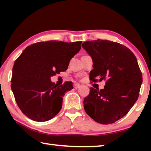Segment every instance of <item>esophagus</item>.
Masks as SVG:
<instances>
[{
  "label": "esophagus",
  "instance_id": "obj_1",
  "mask_svg": "<svg viewBox=\"0 0 151 151\" xmlns=\"http://www.w3.org/2000/svg\"><path fill=\"white\" fill-rule=\"evenodd\" d=\"M80 87H81V85H79V84H77V83L75 84V88L77 89V88H79Z\"/></svg>",
  "mask_w": 151,
  "mask_h": 151
}]
</instances>
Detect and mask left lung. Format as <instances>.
<instances>
[{
  "label": "left lung",
  "mask_w": 151,
  "mask_h": 151,
  "mask_svg": "<svg viewBox=\"0 0 151 151\" xmlns=\"http://www.w3.org/2000/svg\"><path fill=\"white\" fill-rule=\"evenodd\" d=\"M82 47L93 60L91 81H106L103 89L90 88L84 109L99 123H114L126 115L139 96L142 76L137 58L127 47L107 40L86 41Z\"/></svg>",
  "instance_id": "1"
}]
</instances>
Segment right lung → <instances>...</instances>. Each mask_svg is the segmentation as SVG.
<instances>
[{"mask_svg":"<svg viewBox=\"0 0 151 151\" xmlns=\"http://www.w3.org/2000/svg\"><path fill=\"white\" fill-rule=\"evenodd\" d=\"M81 41L39 42L27 47L14 63L11 89L17 105L37 122L52 119L62 108L63 96L73 88L72 82L58 86L51 76L67 70Z\"/></svg>","mask_w":151,"mask_h":151,"instance_id":"1","label":"right lung"}]
</instances>
